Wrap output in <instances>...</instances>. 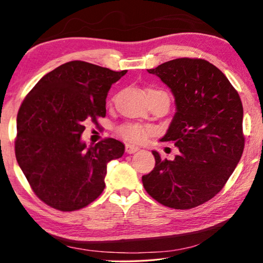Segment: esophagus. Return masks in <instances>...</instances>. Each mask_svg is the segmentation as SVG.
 I'll return each instance as SVG.
<instances>
[{
	"label": "esophagus",
	"mask_w": 263,
	"mask_h": 263,
	"mask_svg": "<svg viewBox=\"0 0 263 263\" xmlns=\"http://www.w3.org/2000/svg\"><path fill=\"white\" fill-rule=\"evenodd\" d=\"M137 151H139V147H138V146L130 145V144H126L125 145V152L127 154H133V153H136Z\"/></svg>",
	"instance_id": "34e87169"
}]
</instances>
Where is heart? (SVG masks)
Returning a JSON list of instances; mask_svg holds the SVG:
<instances>
[{"mask_svg":"<svg viewBox=\"0 0 263 263\" xmlns=\"http://www.w3.org/2000/svg\"><path fill=\"white\" fill-rule=\"evenodd\" d=\"M148 94L167 95L166 92H163L161 90H157V89H148L147 95ZM118 133L119 136L128 141H140L144 139L145 137V128L140 125H138V124H125V125H122L118 128Z\"/></svg>","mask_w":263,"mask_h":263,"instance_id":"heart-1","label":"heart"}]
</instances>
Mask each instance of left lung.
<instances>
[{"label":"left lung","instance_id":"left-lung-1","mask_svg":"<svg viewBox=\"0 0 263 263\" xmlns=\"http://www.w3.org/2000/svg\"><path fill=\"white\" fill-rule=\"evenodd\" d=\"M171 88L176 112L160 141L180 153L142 176L147 194L162 205L186 210L210 201L232 175L245 146L243 109L220 69L204 59L179 58L147 69Z\"/></svg>","mask_w":263,"mask_h":263}]
</instances>
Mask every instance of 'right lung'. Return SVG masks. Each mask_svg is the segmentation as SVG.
Returning <instances> with one entry per match:
<instances>
[{"instance_id":"right-lung-1","label":"right lung","mask_w":263,"mask_h":263,"mask_svg":"<svg viewBox=\"0 0 263 263\" xmlns=\"http://www.w3.org/2000/svg\"><path fill=\"white\" fill-rule=\"evenodd\" d=\"M127 70L75 60L39 80L17 114L15 154L39 199L60 211L94 202L105 188L106 164L121 158L124 145L106 138L87 147L84 123L105 117L112 83Z\"/></svg>"}]
</instances>
